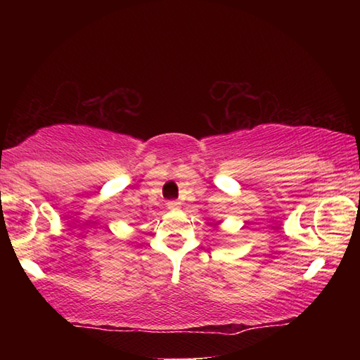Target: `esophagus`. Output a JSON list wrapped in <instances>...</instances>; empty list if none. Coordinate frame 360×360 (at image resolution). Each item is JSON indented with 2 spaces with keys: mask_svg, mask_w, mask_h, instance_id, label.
Here are the masks:
<instances>
[{
  "mask_svg": "<svg viewBox=\"0 0 360 360\" xmlns=\"http://www.w3.org/2000/svg\"><path fill=\"white\" fill-rule=\"evenodd\" d=\"M167 206H168V210H172V211H176V210H179V206H181V203L178 202V200H172V202H168V203H167Z\"/></svg>",
  "mask_w": 360,
  "mask_h": 360,
  "instance_id": "esophagus-1",
  "label": "esophagus"
}]
</instances>
